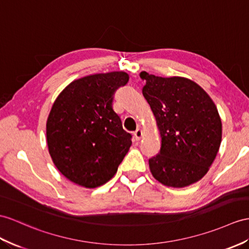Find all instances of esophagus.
Segmentation results:
<instances>
[{"label":"esophagus","mask_w":249,"mask_h":249,"mask_svg":"<svg viewBox=\"0 0 249 249\" xmlns=\"http://www.w3.org/2000/svg\"><path fill=\"white\" fill-rule=\"evenodd\" d=\"M142 135H143V133H142V131L141 129H137V130L134 132V138L136 139L137 142H138V141H141L142 137Z\"/></svg>","instance_id":"34e87169"}]
</instances>
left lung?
<instances>
[{"instance_id": "1", "label": "left lung", "mask_w": 249, "mask_h": 249, "mask_svg": "<svg viewBox=\"0 0 249 249\" xmlns=\"http://www.w3.org/2000/svg\"><path fill=\"white\" fill-rule=\"evenodd\" d=\"M142 94L156 119L161 145L149 160L153 178L183 188L208 172L222 142V121L210 96L184 77L163 78L141 72Z\"/></svg>"}]
</instances>
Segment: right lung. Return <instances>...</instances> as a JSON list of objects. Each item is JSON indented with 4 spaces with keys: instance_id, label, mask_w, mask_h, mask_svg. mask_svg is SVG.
Instances as JSON below:
<instances>
[{
    "instance_id": "obj_1",
    "label": "right lung",
    "mask_w": 249,
    "mask_h": 249,
    "mask_svg": "<svg viewBox=\"0 0 249 249\" xmlns=\"http://www.w3.org/2000/svg\"><path fill=\"white\" fill-rule=\"evenodd\" d=\"M129 81L124 71L82 77L54 100L46 123L48 152L58 170L86 188L106 184L132 144L113 110L114 94Z\"/></svg>"
}]
</instances>
